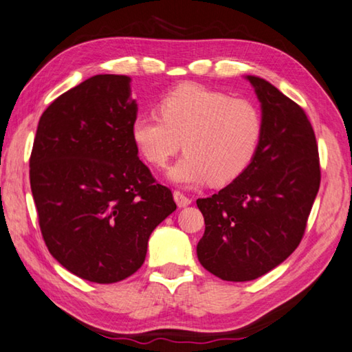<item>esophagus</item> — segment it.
<instances>
[{"label":"esophagus","instance_id":"1","mask_svg":"<svg viewBox=\"0 0 352 352\" xmlns=\"http://www.w3.org/2000/svg\"><path fill=\"white\" fill-rule=\"evenodd\" d=\"M173 197H175V202L177 204L179 208H184V207H188V205L191 204V199L187 197L185 195H182L181 191H175L173 193Z\"/></svg>","mask_w":352,"mask_h":352}]
</instances>
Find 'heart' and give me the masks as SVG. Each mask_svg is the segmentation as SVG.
I'll list each match as a JSON object with an SVG mask.
<instances>
[{"instance_id":"b5f03b06","label":"heart","mask_w":352,"mask_h":352,"mask_svg":"<svg viewBox=\"0 0 352 352\" xmlns=\"http://www.w3.org/2000/svg\"><path fill=\"white\" fill-rule=\"evenodd\" d=\"M159 113L161 118H135L131 139L155 167H164L184 147L187 153L167 171L171 182L185 187L205 181L223 185L241 176L253 161L262 118L247 99L182 84L161 99Z\"/></svg>"}]
</instances>
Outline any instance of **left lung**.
<instances>
[{
	"instance_id": "8db88e82",
	"label": "left lung",
	"mask_w": 352,
	"mask_h": 352,
	"mask_svg": "<svg viewBox=\"0 0 352 352\" xmlns=\"http://www.w3.org/2000/svg\"><path fill=\"white\" fill-rule=\"evenodd\" d=\"M245 79L262 111L253 161L217 195L196 201L205 221L199 262L230 282L254 280L293 253L320 185L316 135L305 111L265 79Z\"/></svg>"
}]
</instances>
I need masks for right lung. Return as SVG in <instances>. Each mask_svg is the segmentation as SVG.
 <instances>
[{"label":"right lung","mask_w":352,"mask_h":352,"mask_svg":"<svg viewBox=\"0 0 352 352\" xmlns=\"http://www.w3.org/2000/svg\"><path fill=\"white\" fill-rule=\"evenodd\" d=\"M131 78L96 75L39 118L30 188L50 254L84 280L115 283L142 267L150 234L176 210L138 157Z\"/></svg>","instance_id":"obj_1"}]
</instances>
